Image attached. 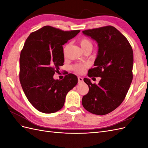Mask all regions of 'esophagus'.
Returning a JSON list of instances; mask_svg holds the SVG:
<instances>
[{
  "label": "esophagus",
  "mask_w": 148,
  "mask_h": 148,
  "mask_svg": "<svg viewBox=\"0 0 148 148\" xmlns=\"http://www.w3.org/2000/svg\"><path fill=\"white\" fill-rule=\"evenodd\" d=\"M78 83H82L83 82V78L82 77H78Z\"/></svg>",
  "instance_id": "obj_1"
}]
</instances>
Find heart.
Here are the masks:
<instances>
[{"instance_id":"1","label":"heart","mask_w":148,"mask_h":148,"mask_svg":"<svg viewBox=\"0 0 148 148\" xmlns=\"http://www.w3.org/2000/svg\"><path fill=\"white\" fill-rule=\"evenodd\" d=\"M79 43L80 44V46L82 48L83 51L86 50V49L88 48H92V44L91 42L89 41V40L86 38H83L79 41ZM70 47V44H67L64 47V53L65 56ZM86 65L84 64H76L73 66V70L76 71V72L81 73H83L84 69H86Z\"/></svg>"}]
</instances>
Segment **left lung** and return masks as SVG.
I'll list each match as a JSON object with an SVG mask.
<instances>
[{
	"label": "left lung",
	"mask_w": 148,
	"mask_h": 148,
	"mask_svg": "<svg viewBox=\"0 0 148 148\" xmlns=\"http://www.w3.org/2000/svg\"><path fill=\"white\" fill-rule=\"evenodd\" d=\"M97 43L95 68L89 70V77H101L97 84L89 78L84 82L89 92L83 97L82 104L89 112L106 115L122 104L133 79V52L127 39L114 26L83 31Z\"/></svg>",
	"instance_id": "8db88e82"
}]
</instances>
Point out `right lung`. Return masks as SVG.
I'll use <instances>...</instances> for the list:
<instances>
[{"label": "right lung", "mask_w": 148, "mask_h": 148, "mask_svg": "<svg viewBox=\"0 0 148 148\" xmlns=\"http://www.w3.org/2000/svg\"><path fill=\"white\" fill-rule=\"evenodd\" d=\"M80 30L64 31L45 26L26 39L20 57V81L29 102L39 112L51 114L63 107L78 78L68 74L62 80L53 75L64 65L63 45Z\"/></svg>", "instance_id": "obj_1"}]
</instances>
